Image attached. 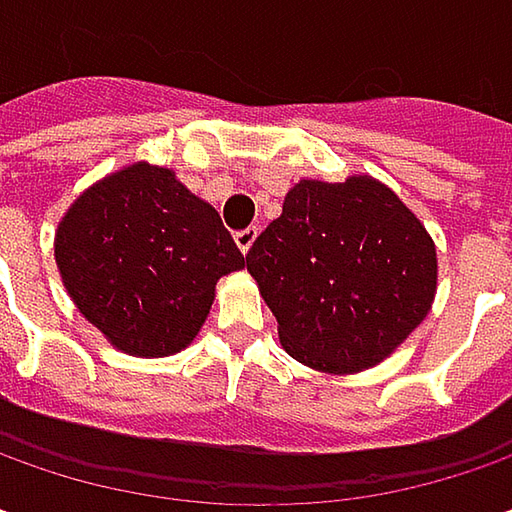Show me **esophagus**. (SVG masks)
Listing matches in <instances>:
<instances>
[{"mask_svg":"<svg viewBox=\"0 0 512 512\" xmlns=\"http://www.w3.org/2000/svg\"><path fill=\"white\" fill-rule=\"evenodd\" d=\"M256 236H259V227H245V230H239L233 239H236V247H239L242 253H247V250L253 247V242H256Z\"/></svg>","mask_w":512,"mask_h":512,"instance_id":"1","label":"esophagus"}]
</instances>
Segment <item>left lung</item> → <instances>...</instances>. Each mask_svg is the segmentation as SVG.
Returning a JSON list of instances; mask_svg holds the SVG:
<instances>
[{"label":"left lung","instance_id":"obj_1","mask_svg":"<svg viewBox=\"0 0 512 512\" xmlns=\"http://www.w3.org/2000/svg\"><path fill=\"white\" fill-rule=\"evenodd\" d=\"M282 347L322 373L387 359L436 296V245L382 182L302 179L247 250Z\"/></svg>","mask_w":512,"mask_h":512}]
</instances>
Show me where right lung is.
<instances>
[{
  "label": "right lung",
  "mask_w": 512,
  "mask_h": 512,
  "mask_svg": "<svg viewBox=\"0 0 512 512\" xmlns=\"http://www.w3.org/2000/svg\"><path fill=\"white\" fill-rule=\"evenodd\" d=\"M53 253L79 313L145 359L193 342L216 282L245 267L219 213L148 162L88 187L62 216Z\"/></svg>",
  "instance_id": "obj_1"
}]
</instances>
